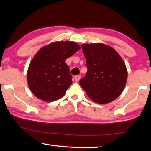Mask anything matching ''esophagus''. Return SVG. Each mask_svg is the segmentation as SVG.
Returning a JSON list of instances; mask_svg holds the SVG:
<instances>
[{
    "label": "esophagus",
    "instance_id": "esophagus-1",
    "mask_svg": "<svg viewBox=\"0 0 151 151\" xmlns=\"http://www.w3.org/2000/svg\"><path fill=\"white\" fill-rule=\"evenodd\" d=\"M75 79L76 82H78L81 79V76L80 75H76L75 76Z\"/></svg>",
    "mask_w": 151,
    "mask_h": 151
}]
</instances>
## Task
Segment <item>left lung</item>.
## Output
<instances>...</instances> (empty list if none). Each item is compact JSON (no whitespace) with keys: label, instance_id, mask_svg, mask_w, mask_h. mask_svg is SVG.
I'll list each match as a JSON object with an SVG mask.
<instances>
[{"label":"left lung","instance_id":"1","mask_svg":"<svg viewBox=\"0 0 151 151\" xmlns=\"http://www.w3.org/2000/svg\"><path fill=\"white\" fill-rule=\"evenodd\" d=\"M82 49L88 68L79 84L92 101L106 104L115 100L123 91L127 69L119 53L103 43L83 44Z\"/></svg>","mask_w":151,"mask_h":151}]
</instances>
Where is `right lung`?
<instances>
[{
    "label": "right lung",
    "mask_w": 151,
    "mask_h": 151,
    "mask_svg": "<svg viewBox=\"0 0 151 151\" xmlns=\"http://www.w3.org/2000/svg\"><path fill=\"white\" fill-rule=\"evenodd\" d=\"M80 48L75 42L58 41L38 51L27 70L28 85L36 97L52 102L65 95L73 83L65 60Z\"/></svg>",
    "instance_id": "1"
}]
</instances>
